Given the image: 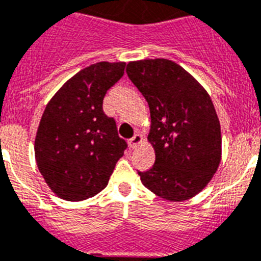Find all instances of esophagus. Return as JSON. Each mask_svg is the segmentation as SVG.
Instances as JSON below:
<instances>
[{
  "mask_svg": "<svg viewBox=\"0 0 261 261\" xmlns=\"http://www.w3.org/2000/svg\"><path fill=\"white\" fill-rule=\"evenodd\" d=\"M141 142H142V137L139 134H135L133 138L128 139V146H130L131 149H135Z\"/></svg>",
  "mask_w": 261,
  "mask_h": 261,
  "instance_id": "1",
  "label": "esophagus"
}]
</instances>
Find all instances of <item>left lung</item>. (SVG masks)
<instances>
[{"label": "left lung", "instance_id": "1", "mask_svg": "<svg viewBox=\"0 0 261 261\" xmlns=\"http://www.w3.org/2000/svg\"><path fill=\"white\" fill-rule=\"evenodd\" d=\"M126 73L150 110L154 165L138 172L143 186L180 202L200 192L221 161V126L210 96L168 59L130 62Z\"/></svg>", "mask_w": 261, "mask_h": 261}]
</instances>
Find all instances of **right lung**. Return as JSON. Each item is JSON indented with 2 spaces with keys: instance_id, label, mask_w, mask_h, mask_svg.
Listing matches in <instances>:
<instances>
[{
  "instance_id": "obj_1",
  "label": "right lung",
  "mask_w": 261,
  "mask_h": 261,
  "mask_svg": "<svg viewBox=\"0 0 261 261\" xmlns=\"http://www.w3.org/2000/svg\"><path fill=\"white\" fill-rule=\"evenodd\" d=\"M124 67V62L90 65L47 104L36 133L35 157L59 198L79 202L98 194L127 149L115 119L102 111L107 90L122 79Z\"/></svg>"
}]
</instances>
